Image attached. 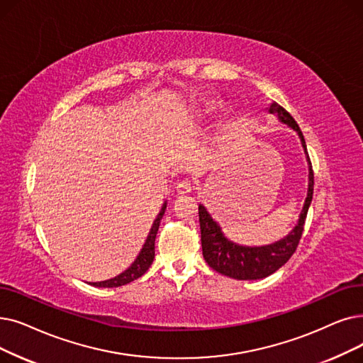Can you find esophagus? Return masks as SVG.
I'll return each mask as SVG.
<instances>
[{"label": "esophagus", "mask_w": 363, "mask_h": 363, "mask_svg": "<svg viewBox=\"0 0 363 363\" xmlns=\"http://www.w3.org/2000/svg\"><path fill=\"white\" fill-rule=\"evenodd\" d=\"M191 190H193V184H191V181H181L178 185H177V193L178 194H188V193H191Z\"/></svg>", "instance_id": "obj_1"}]
</instances>
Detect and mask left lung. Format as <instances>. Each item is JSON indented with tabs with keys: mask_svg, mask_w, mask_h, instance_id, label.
<instances>
[{
	"mask_svg": "<svg viewBox=\"0 0 363 363\" xmlns=\"http://www.w3.org/2000/svg\"><path fill=\"white\" fill-rule=\"evenodd\" d=\"M267 111L277 116L279 121L281 124H286L288 128L296 132L299 140H301V145L308 163L307 197L295 227L283 239L270 245H262V246H245V245L231 242L230 239L225 238L223 228H220V225L212 218L208 209L204 208L201 203L199 204L203 258L206 259L209 267H212L215 272L238 280L264 279L277 272L281 265H285L288 262V259L294 255V252L299 243V239H301L303 235L306 216L313 199L314 177H313V169L308 159L303 132L299 130L298 124L292 118V116L279 104L272 102L270 106L267 108Z\"/></svg>",
	"mask_w": 363,
	"mask_h": 363,
	"instance_id": "1",
	"label": "left lung"
}]
</instances>
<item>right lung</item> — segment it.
Returning a JSON list of instances; mask_svg holds the SVG:
<instances>
[{
    "label": "right lung",
    "instance_id": "1",
    "mask_svg": "<svg viewBox=\"0 0 363 363\" xmlns=\"http://www.w3.org/2000/svg\"><path fill=\"white\" fill-rule=\"evenodd\" d=\"M166 206H167V200L162 204V209H160L159 215H157L155 219H154V223H152V225L150 228V233L147 235V240H145L143 249H140L139 255L130 264L129 269H125L123 273H120L118 276H116L113 279H108V280H104V281H93V283H89V285L98 286V288H117V286H123V285H128V283L136 280L138 277L143 276L150 269L152 261H154V255H155V250H154L155 235H157V231H159L160 220H162V218L164 215Z\"/></svg>",
    "mask_w": 363,
    "mask_h": 363
}]
</instances>
